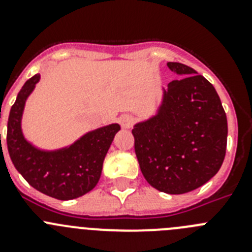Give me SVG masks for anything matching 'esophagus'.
Returning <instances> with one entry per match:
<instances>
[{
    "label": "esophagus",
    "instance_id": "34e87169",
    "mask_svg": "<svg viewBox=\"0 0 252 252\" xmlns=\"http://www.w3.org/2000/svg\"><path fill=\"white\" fill-rule=\"evenodd\" d=\"M119 122L124 128H128L132 126L133 117L131 115H122L121 117L119 119Z\"/></svg>",
    "mask_w": 252,
    "mask_h": 252
}]
</instances>
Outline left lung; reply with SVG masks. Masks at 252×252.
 I'll use <instances>...</instances> for the list:
<instances>
[{"instance_id": "obj_1", "label": "left lung", "mask_w": 252, "mask_h": 252, "mask_svg": "<svg viewBox=\"0 0 252 252\" xmlns=\"http://www.w3.org/2000/svg\"><path fill=\"white\" fill-rule=\"evenodd\" d=\"M179 79L164 91L158 115L135 125L142 175L160 192L183 194L217 174L226 155L227 117L215 87L194 69L169 62Z\"/></svg>"}]
</instances>
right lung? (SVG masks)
Segmentation results:
<instances>
[{
  "label": "right lung",
  "instance_id": "1",
  "mask_svg": "<svg viewBox=\"0 0 252 252\" xmlns=\"http://www.w3.org/2000/svg\"><path fill=\"white\" fill-rule=\"evenodd\" d=\"M40 74L30 78L11 107L7 122V149L13 165L32 188L60 201L81 197L92 190L102 173V165L120 125L112 124L86 133L69 148L43 151L34 148L22 135L21 117L25 101Z\"/></svg>",
  "mask_w": 252,
  "mask_h": 252
}]
</instances>
